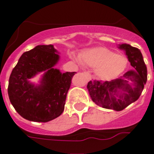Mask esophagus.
<instances>
[{
	"instance_id": "1",
	"label": "esophagus",
	"mask_w": 154,
	"mask_h": 154,
	"mask_svg": "<svg viewBox=\"0 0 154 154\" xmlns=\"http://www.w3.org/2000/svg\"><path fill=\"white\" fill-rule=\"evenodd\" d=\"M84 73H85V74H86L87 76H88V77H89V79H91V74H90L89 72H87V71H86V72H85Z\"/></svg>"
}]
</instances>
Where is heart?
<instances>
[{"label":"heart","mask_w":154,"mask_h":154,"mask_svg":"<svg viewBox=\"0 0 154 154\" xmlns=\"http://www.w3.org/2000/svg\"><path fill=\"white\" fill-rule=\"evenodd\" d=\"M82 59L88 65L95 68L96 74L105 80L117 77L127 65V58L124 55L102 47L89 49L82 54Z\"/></svg>","instance_id":"obj_1"}]
</instances>
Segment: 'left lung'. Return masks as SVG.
Listing matches in <instances>:
<instances>
[{
    "label": "left lung",
    "mask_w": 154,
    "mask_h": 154,
    "mask_svg": "<svg viewBox=\"0 0 154 154\" xmlns=\"http://www.w3.org/2000/svg\"><path fill=\"white\" fill-rule=\"evenodd\" d=\"M134 68L110 82L90 81L87 85L92 100L105 109L122 111L141 96L147 81V68L141 51L128 44L119 45Z\"/></svg>",
    "instance_id": "left-lung-1"
}]
</instances>
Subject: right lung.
I'll list each match as a JSON object with an SVG mask.
<instances>
[{"label":"right lung","mask_w":154,"mask_h":154,"mask_svg":"<svg viewBox=\"0 0 154 154\" xmlns=\"http://www.w3.org/2000/svg\"><path fill=\"white\" fill-rule=\"evenodd\" d=\"M53 45H37L21 55L8 81L11 104L25 119L47 122L59 117L76 72H60L54 66L59 60ZM43 72L42 81L35 86L29 79Z\"/></svg>","instance_id":"right-lung-1"}]
</instances>
